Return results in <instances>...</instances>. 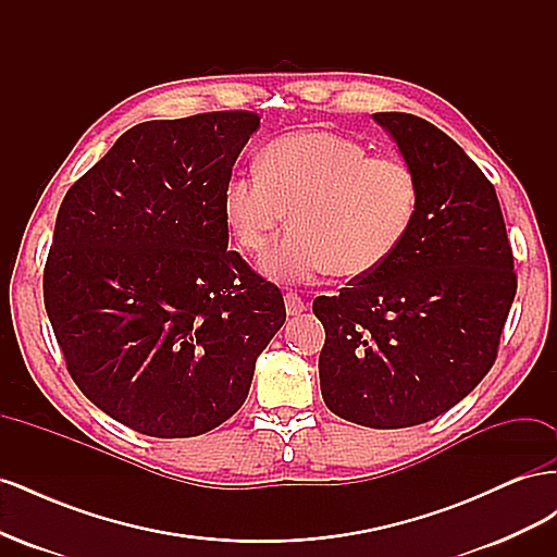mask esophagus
Listing matches in <instances>:
<instances>
[{
	"mask_svg": "<svg viewBox=\"0 0 557 557\" xmlns=\"http://www.w3.org/2000/svg\"><path fill=\"white\" fill-rule=\"evenodd\" d=\"M283 301H285V311H288V315H299L307 309V305L301 301V297L297 293H285Z\"/></svg>",
	"mask_w": 557,
	"mask_h": 557,
	"instance_id": "1",
	"label": "esophagus"
}]
</instances>
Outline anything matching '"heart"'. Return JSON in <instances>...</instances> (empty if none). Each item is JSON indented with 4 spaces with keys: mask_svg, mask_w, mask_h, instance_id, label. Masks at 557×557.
Masks as SVG:
<instances>
[{
    "mask_svg": "<svg viewBox=\"0 0 557 557\" xmlns=\"http://www.w3.org/2000/svg\"><path fill=\"white\" fill-rule=\"evenodd\" d=\"M334 132H299L264 148L260 172L232 176L223 218L246 252H262L290 213L293 230L267 252L262 272L301 283L330 272L364 276L407 239L418 211V178L397 158Z\"/></svg>",
    "mask_w": 557,
    "mask_h": 557,
    "instance_id": "obj_1",
    "label": "heart"
}]
</instances>
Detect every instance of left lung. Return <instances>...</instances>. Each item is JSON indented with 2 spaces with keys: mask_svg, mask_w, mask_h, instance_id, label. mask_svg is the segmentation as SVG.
<instances>
[{
  "mask_svg": "<svg viewBox=\"0 0 557 557\" xmlns=\"http://www.w3.org/2000/svg\"><path fill=\"white\" fill-rule=\"evenodd\" d=\"M418 178L420 201L395 256L318 297L320 391L350 423H428L491 372L516 297L513 252L495 185L440 127L374 113Z\"/></svg>",
  "mask_w": 557,
  "mask_h": 557,
  "instance_id": "obj_1",
  "label": "left lung"
}]
</instances>
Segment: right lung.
Masks as SVG:
<instances>
[{
    "instance_id": "obj_1",
    "label": "right lung",
    "mask_w": 557,
    "mask_h": 557,
    "mask_svg": "<svg viewBox=\"0 0 557 557\" xmlns=\"http://www.w3.org/2000/svg\"><path fill=\"white\" fill-rule=\"evenodd\" d=\"M258 127L250 111L134 125L62 199L48 320L81 393L141 434L225 423L285 323L281 290L227 250L223 190Z\"/></svg>"
}]
</instances>
